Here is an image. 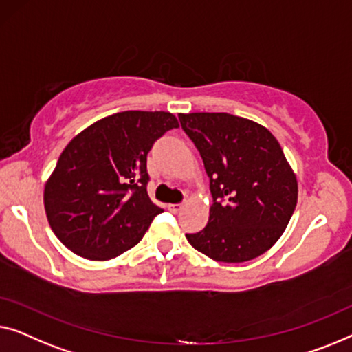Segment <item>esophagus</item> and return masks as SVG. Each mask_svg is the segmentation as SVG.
I'll return each instance as SVG.
<instances>
[{"mask_svg": "<svg viewBox=\"0 0 352 352\" xmlns=\"http://www.w3.org/2000/svg\"><path fill=\"white\" fill-rule=\"evenodd\" d=\"M182 209V204H167V210L172 212V214H177V212H180Z\"/></svg>", "mask_w": 352, "mask_h": 352, "instance_id": "esophagus-1", "label": "esophagus"}]
</instances>
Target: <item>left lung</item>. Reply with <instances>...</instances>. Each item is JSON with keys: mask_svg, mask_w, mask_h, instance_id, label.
<instances>
[{"mask_svg": "<svg viewBox=\"0 0 352 352\" xmlns=\"http://www.w3.org/2000/svg\"><path fill=\"white\" fill-rule=\"evenodd\" d=\"M201 153L214 197L209 223L186 234L201 254L223 263L254 260L285 231L298 183L268 129L230 113L178 115Z\"/></svg>", "mask_w": 352, "mask_h": 352, "instance_id": "obj_1", "label": "left lung"}]
</instances>
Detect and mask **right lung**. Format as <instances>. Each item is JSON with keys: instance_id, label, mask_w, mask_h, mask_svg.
I'll return each instance as SVG.
<instances>
[{"instance_id": "add662e5", "label": "right lung", "mask_w": 352, "mask_h": 352, "mask_svg": "<svg viewBox=\"0 0 352 352\" xmlns=\"http://www.w3.org/2000/svg\"><path fill=\"white\" fill-rule=\"evenodd\" d=\"M174 127L169 111H121L68 143L44 186L47 221L63 245L103 261L140 242L162 212L146 191V156Z\"/></svg>"}]
</instances>
